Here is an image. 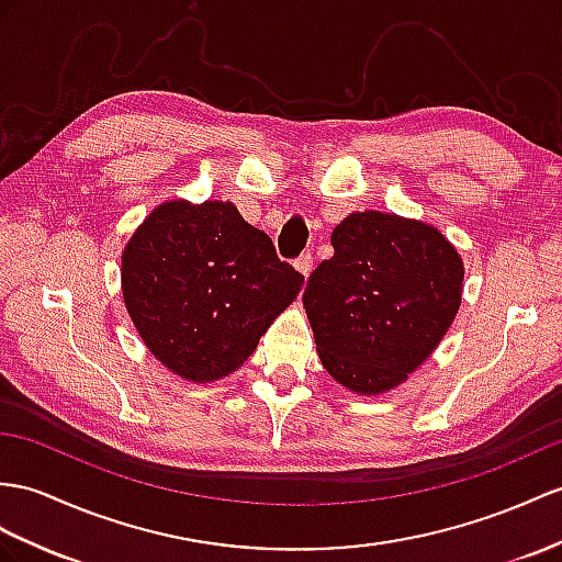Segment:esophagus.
Instances as JSON below:
<instances>
[{"instance_id": "esophagus-1", "label": "esophagus", "mask_w": 562, "mask_h": 562, "mask_svg": "<svg viewBox=\"0 0 562 562\" xmlns=\"http://www.w3.org/2000/svg\"><path fill=\"white\" fill-rule=\"evenodd\" d=\"M293 267L303 273V277L307 279L310 277V271H312V255L310 252H305V255H300L295 262H293Z\"/></svg>"}]
</instances>
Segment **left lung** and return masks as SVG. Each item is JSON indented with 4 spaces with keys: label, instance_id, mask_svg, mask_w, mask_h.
Instances as JSON below:
<instances>
[{
    "label": "left lung",
    "instance_id": "left-lung-1",
    "mask_svg": "<svg viewBox=\"0 0 562 562\" xmlns=\"http://www.w3.org/2000/svg\"><path fill=\"white\" fill-rule=\"evenodd\" d=\"M331 245L303 305L326 372L376 395L415 372L453 324L462 259L434 226L381 212L350 214Z\"/></svg>",
    "mask_w": 562,
    "mask_h": 562
}]
</instances>
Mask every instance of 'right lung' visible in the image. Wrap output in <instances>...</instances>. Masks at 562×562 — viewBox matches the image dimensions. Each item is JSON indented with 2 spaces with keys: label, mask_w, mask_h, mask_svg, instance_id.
I'll use <instances>...</instances> for the list:
<instances>
[{
  "label": "right lung",
  "mask_w": 562,
  "mask_h": 562,
  "mask_svg": "<svg viewBox=\"0 0 562 562\" xmlns=\"http://www.w3.org/2000/svg\"><path fill=\"white\" fill-rule=\"evenodd\" d=\"M123 300L145 346L173 374L222 379L250 358L305 277L231 202H167L121 257Z\"/></svg>",
  "instance_id": "1"
}]
</instances>
